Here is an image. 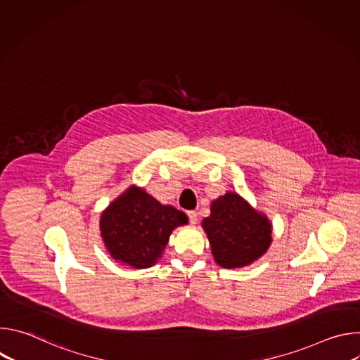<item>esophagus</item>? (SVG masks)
Here are the masks:
<instances>
[{"instance_id": "esophagus-1", "label": "esophagus", "mask_w": 360, "mask_h": 360, "mask_svg": "<svg viewBox=\"0 0 360 360\" xmlns=\"http://www.w3.org/2000/svg\"><path fill=\"white\" fill-rule=\"evenodd\" d=\"M188 218H189L191 225H196L198 224V214L195 211H189L188 212Z\"/></svg>"}]
</instances>
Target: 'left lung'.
I'll return each mask as SVG.
<instances>
[{"mask_svg":"<svg viewBox=\"0 0 360 360\" xmlns=\"http://www.w3.org/2000/svg\"><path fill=\"white\" fill-rule=\"evenodd\" d=\"M215 262L222 268L248 266L268 250L272 225L266 215L253 210L238 193L226 192L211 205L202 221Z\"/></svg>","mask_w":360,"mask_h":360,"instance_id":"8db88e82","label":"left lung"}]
</instances>
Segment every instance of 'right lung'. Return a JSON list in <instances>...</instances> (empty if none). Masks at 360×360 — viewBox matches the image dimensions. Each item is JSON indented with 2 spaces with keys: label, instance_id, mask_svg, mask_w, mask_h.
I'll return each mask as SVG.
<instances>
[{
  "label": "right lung",
  "instance_id": "obj_1",
  "mask_svg": "<svg viewBox=\"0 0 360 360\" xmlns=\"http://www.w3.org/2000/svg\"><path fill=\"white\" fill-rule=\"evenodd\" d=\"M185 224L188 217L182 211L129 186L102 212L99 228L112 259L143 269L157 264L172 231Z\"/></svg>",
  "mask_w": 360,
  "mask_h": 360
}]
</instances>
